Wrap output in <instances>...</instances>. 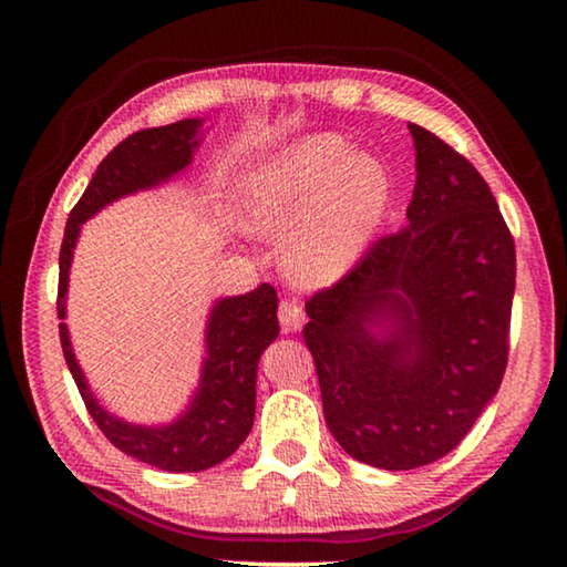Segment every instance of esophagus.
I'll return each mask as SVG.
<instances>
[{
	"label": "esophagus",
	"mask_w": 567,
	"mask_h": 567,
	"mask_svg": "<svg viewBox=\"0 0 567 567\" xmlns=\"http://www.w3.org/2000/svg\"><path fill=\"white\" fill-rule=\"evenodd\" d=\"M278 322H281L286 332H297L305 324V312H301V305L297 299H284L278 305Z\"/></svg>",
	"instance_id": "34e87169"
}]
</instances>
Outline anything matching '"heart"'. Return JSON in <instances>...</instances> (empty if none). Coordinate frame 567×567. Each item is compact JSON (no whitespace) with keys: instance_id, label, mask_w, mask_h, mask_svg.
Listing matches in <instances>:
<instances>
[{"instance_id":"obj_1","label":"heart","mask_w":567,"mask_h":567,"mask_svg":"<svg viewBox=\"0 0 567 567\" xmlns=\"http://www.w3.org/2000/svg\"><path fill=\"white\" fill-rule=\"evenodd\" d=\"M392 196L384 162L346 138L317 134L255 165L239 183V216L258 235L286 229L284 268L297 284L328 286L374 243Z\"/></svg>"}]
</instances>
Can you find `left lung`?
Listing matches in <instances>:
<instances>
[{"instance_id": "left-lung-1", "label": "left lung", "mask_w": 567, "mask_h": 567, "mask_svg": "<svg viewBox=\"0 0 567 567\" xmlns=\"http://www.w3.org/2000/svg\"><path fill=\"white\" fill-rule=\"evenodd\" d=\"M408 128V227L317 291L305 324L330 433L382 470L423 467L467 436L506 371L516 286L514 237L483 175L444 138Z\"/></svg>"}]
</instances>
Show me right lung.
Wrapping results in <instances>:
<instances>
[{
	"label": "right lung",
	"mask_w": 567,
	"mask_h": 567,
	"mask_svg": "<svg viewBox=\"0 0 567 567\" xmlns=\"http://www.w3.org/2000/svg\"><path fill=\"white\" fill-rule=\"evenodd\" d=\"M200 123L204 121L185 118L136 131L100 162L64 229L59 252V320L66 317L69 266L82 224L115 198L154 188L188 167L200 142ZM276 309L278 297L270 284H260L243 297L216 301L206 324V359L198 392L188 410L167 425H131L107 413L84 382L64 322L59 324V338L92 421L115 449L165 472H200L235 454L252 429L255 377L260 353L278 336Z\"/></svg>",
	"instance_id": "right-lung-1"
}]
</instances>
